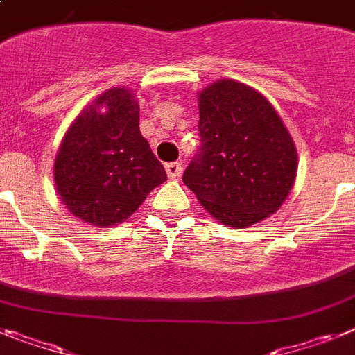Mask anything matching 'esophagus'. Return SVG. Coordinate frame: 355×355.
Returning a JSON list of instances; mask_svg holds the SVG:
<instances>
[{"label":"esophagus","instance_id":"34e87169","mask_svg":"<svg viewBox=\"0 0 355 355\" xmlns=\"http://www.w3.org/2000/svg\"><path fill=\"white\" fill-rule=\"evenodd\" d=\"M166 173L169 178H178L182 175V164L180 162H168L166 164Z\"/></svg>","mask_w":355,"mask_h":355}]
</instances>
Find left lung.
Returning a JSON list of instances; mask_svg holds the SVG:
<instances>
[{"mask_svg": "<svg viewBox=\"0 0 355 355\" xmlns=\"http://www.w3.org/2000/svg\"><path fill=\"white\" fill-rule=\"evenodd\" d=\"M200 150L184 184L229 227H251L279 209L296 180L293 137L260 92L220 79L198 94Z\"/></svg>", "mask_w": 355, "mask_h": 355, "instance_id": "8db88e82", "label": "left lung"}]
</instances>
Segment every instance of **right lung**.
<instances>
[{"label":"right lung","mask_w":355,"mask_h":355,"mask_svg":"<svg viewBox=\"0 0 355 355\" xmlns=\"http://www.w3.org/2000/svg\"><path fill=\"white\" fill-rule=\"evenodd\" d=\"M61 202L95 227L130 218L168 180L139 130V101L126 88L101 94L64 133L53 162Z\"/></svg>","instance_id":"right-lung-1"}]
</instances>
